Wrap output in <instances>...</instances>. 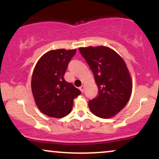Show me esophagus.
<instances>
[{
  "instance_id": "esophagus-1",
  "label": "esophagus",
  "mask_w": 159,
  "mask_h": 159,
  "mask_svg": "<svg viewBox=\"0 0 159 159\" xmlns=\"http://www.w3.org/2000/svg\"><path fill=\"white\" fill-rule=\"evenodd\" d=\"M79 89H80V90H81L82 93L84 92V84H82L81 87H79Z\"/></svg>"
}]
</instances>
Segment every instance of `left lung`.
Returning a JSON list of instances; mask_svg holds the SVG:
<instances>
[{
	"instance_id": "8db88e82",
	"label": "left lung",
	"mask_w": 159,
	"mask_h": 159,
	"mask_svg": "<svg viewBox=\"0 0 159 159\" xmlns=\"http://www.w3.org/2000/svg\"><path fill=\"white\" fill-rule=\"evenodd\" d=\"M93 72L98 96L89 101L91 112L108 119L123 110L130 98L132 82L123 58L108 47L79 48Z\"/></svg>"
}]
</instances>
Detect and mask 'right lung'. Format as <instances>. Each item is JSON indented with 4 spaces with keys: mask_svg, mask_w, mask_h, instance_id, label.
<instances>
[{
    "mask_svg": "<svg viewBox=\"0 0 159 159\" xmlns=\"http://www.w3.org/2000/svg\"><path fill=\"white\" fill-rule=\"evenodd\" d=\"M76 49L49 51L40 57L31 78L32 93L42 113L54 118L68 115L73 99L81 92L72 83L66 81L64 74Z\"/></svg>",
    "mask_w": 159,
    "mask_h": 159,
    "instance_id": "right-lung-1",
    "label": "right lung"
}]
</instances>
